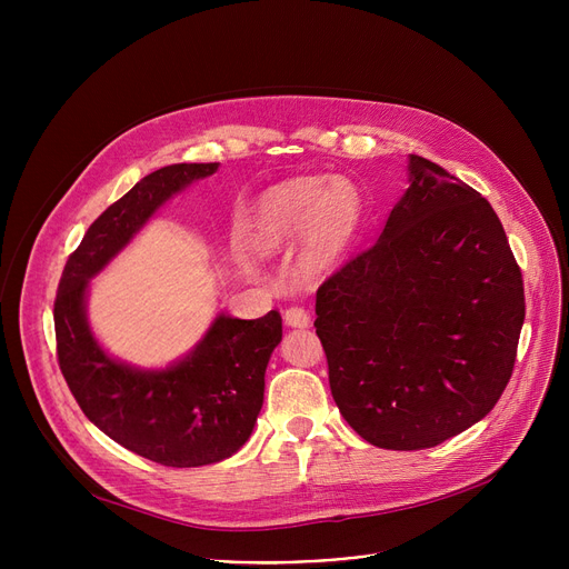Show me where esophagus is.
Wrapping results in <instances>:
<instances>
[{"instance_id":"obj_1","label":"esophagus","mask_w":569,"mask_h":569,"mask_svg":"<svg viewBox=\"0 0 569 569\" xmlns=\"http://www.w3.org/2000/svg\"><path fill=\"white\" fill-rule=\"evenodd\" d=\"M283 320L290 327H307L311 318H309V311L305 307H290V309H286Z\"/></svg>"}]
</instances>
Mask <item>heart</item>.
I'll use <instances>...</instances> for the list:
<instances>
[{"mask_svg":"<svg viewBox=\"0 0 569 569\" xmlns=\"http://www.w3.org/2000/svg\"><path fill=\"white\" fill-rule=\"evenodd\" d=\"M360 219V196L341 177H300L269 191L256 212L253 242L274 251L307 230L305 260L313 267L335 260Z\"/></svg>","mask_w":569,"mask_h":569,"instance_id":"heart-1","label":"heart"}]
</instances>
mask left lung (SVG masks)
Listing matches in <instances>:
<instances>
[{
  "instance_id": "8db88e82",
  "label": "left lung",
  "mask_w": 569,
  "mask_h": 569,
  "mask_svg": "<svg viewBox=\"0 0 569 569\" xmlns=\"http://www.w3.org/2000/svg\"><path fill=\"white\" fill-rule=\"evenodd\" d=\"M378 242L316 292V335L343 420L385 450H425L480 422L512 378L526 297L482 193L410 154Z\"/></svg>"
}]
</instances>
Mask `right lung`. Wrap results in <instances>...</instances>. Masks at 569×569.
<instances>
[{"label": "right lung", "instance_id": "obj_1", "mask_svg": "<svg viewBox=\"0 0 569 569\" xmlns=\"http://www.w3.org/2000/svg\"><path fill=\"white\" fill-rule=\"evenodd\" d=\"M219 163H174L149 172L89 226L69 256L54 297L57 362L71 395L106 436L172 468L232 457L256 425L269 355L281 341V313L256 320L219 316L182 362L138 371L108 357L84 318L87 283L157 209Z\"/></svg>", "mask_w": 569, "mask_h": 569}]
</instances>
